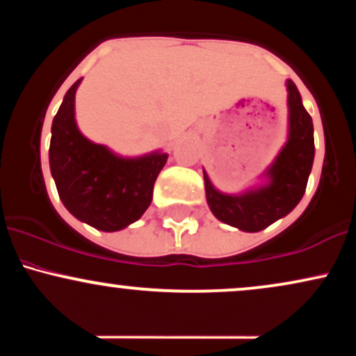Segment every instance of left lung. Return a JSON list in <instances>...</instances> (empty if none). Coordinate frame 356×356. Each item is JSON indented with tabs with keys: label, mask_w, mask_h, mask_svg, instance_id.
<instances>
[{
	"label": "left lung",
	"mask_w": 356,
	"mask_h": 356,
	"mask_svg": "<svg viewBox=\"0 0 356 356\" xmlns=\"http://www.w3.org/2000/svg\"><path fill=\"white\" fill-rule=\"evenodd\" d=\"M289 107V136L268 169L269 182L246 194L229 195L216 191L204 172L206 197L212 214L222 222L246 232L266 229L289 214L303 197L314 159L313 120L301 102L295 81H286Z\"/></svg>",
	"instance_id": "1"
}]
</instances>
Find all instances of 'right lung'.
<instances>
[{
    "label": "right lung",
    "instance_id": "add662e5",
    "mask_svg": "<svg viewBox=\"0 0 356 356\" xmlns=\"http://www.w3.org/2000/svg\"><path fill=\"white\" fill-rule=\"evenodd\" d=\"M72 85L53 118L50 169L63 206L95 229L120 231L142 218L169 154L124 159L80 134Z\"/></svg>",
    "mask_w": 356,
    "mask_h": 356
}]
</instances>
